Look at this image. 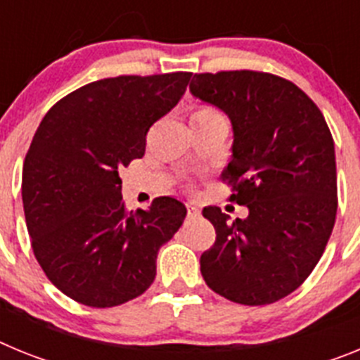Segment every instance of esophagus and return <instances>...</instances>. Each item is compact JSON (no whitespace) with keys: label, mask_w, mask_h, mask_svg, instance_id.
Instances as JSON below:
<instances>
[{"label":"esophagus","mask_w":360,"mask_h":360,"mask_svg":"<svg viewBox=\"0 0 360 360\" xmlns=\"http://www.w3.org/2000/svg\"><path fill=\"white\" fill-rule=\"evenodd\" d=\"M200 216V209L195 207V205H187V218L195 219Z\"/></svg>","instance_id":"34e87169"}]
</instances>
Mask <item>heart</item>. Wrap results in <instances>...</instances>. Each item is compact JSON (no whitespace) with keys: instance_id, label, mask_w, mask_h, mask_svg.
I'll return each mask as SVG.
<instances>
[{"instance_id":"heart-1","label":"heart","mask_w":360,"mask_h":360,"mask_svg":"<svg viewBox=\"0 0 360 360\" xmlns=\"http://www.w3.org/2000/svg\"><path fill=\"white\" fill-rule=\"evenodd\" d=\"M216 120H224L218 111L212 106L207 104H202V106H196L191 113V124H207V122H216Z\"/></svg>"}]
</instances>
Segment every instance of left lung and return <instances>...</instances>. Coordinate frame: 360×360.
Wrapping results in <instances>:
<instances>
[{
    "mask_svg": "<svg viewBox=\"0 0 360 360\" xmlns=\"http://www.w3.org/2000/svg\"><path fill=\"white\" fill-rule=\"evenodd\" d=\"M191 94L231 119L232 158L221 173L245 219L205 207L216 241L200 270L216 294L270 304L310 276L337 214L332 133L319 108L294 82L272 73H195Z\"/></svg>",
    "mask_w": 360,
    "mask_h": 360,
    "instance_id": "obj_1",
    "label": "left lung"
}]
</instances>
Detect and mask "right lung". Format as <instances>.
I'll return each instance as SVG.
<instances>
[{
    "instance_id": "1",
    "label": "right lung",
    "mask_w": 360,
    "mask_h": 360,
    "mask_svg": "<svg viewBox=\"0 0 360 360\" xmlns=\"http://www.w3.org/2000/svg\"><path fill=\"white\" fill-rule=\"evenodd\" d=\"M189 72L101 79L53 104L23 164L25 219L44 274L94 308L139 297L187 209L171 196L128 212L119 171L144 157L146 135L186 94Z\"/></svg>"
}]
</instances>
